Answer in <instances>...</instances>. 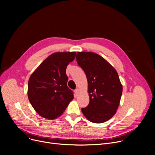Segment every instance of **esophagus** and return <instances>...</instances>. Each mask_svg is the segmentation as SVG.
Returning <instances> with one entry per match:
<instances>
[{
    "label": "esophagus",
    "mask_w": 155,
    "mask_h": 155,
    "mask_svg": "<svg viewBox=\"0 0 155 155\" xmlns=\"http://www.w3.org/2000/svg\"><path fill=\"white\" fill-rule=\"evenodd\" d=\"M75 94L76 95H78L79 94V89L78 88H76L75 90Z\"/></svg>",
    "instance_id": "1"
}]
</instances>
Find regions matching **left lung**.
<instances>
[{
    "label": "left lung",
    "mask_w": 155,
    "mask_h": 155,
    "mask_svg": "<svg viewBox=\"0 0 155 155\" xmlns=\"http://www.w3.org/2000/svg\"><path fill=\"white\" fill-rule=\"evenodd\" d=\"M76 59L86 75L90 97L88 106L82 108V112L92 123H104L116 113L123 93L117 72L95 53L78 52Z\"/></svg>",
    "instance_id": "obj_1"
}]
</instances>
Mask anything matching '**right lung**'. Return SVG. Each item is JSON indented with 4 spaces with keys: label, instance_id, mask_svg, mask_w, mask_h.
<instances>
[{
    "label": "right lung",
    "instance_id": "obj_1",
    "mask_svg": "<svg viewBox=\"0 0 155 155\" xmlns=\"http://www.w3.org/2000/svg\"><path fill=\"white\" fill-rule=\"evenodd\" d=\"M75 52H58L49 56L32 73L28 95L32 107L48 119L61 116L73 99L67 86L66 69L75 58Z\"/></svg>",
    "mask_w": 155,
    "mask_h": 155
}]
</instances>
